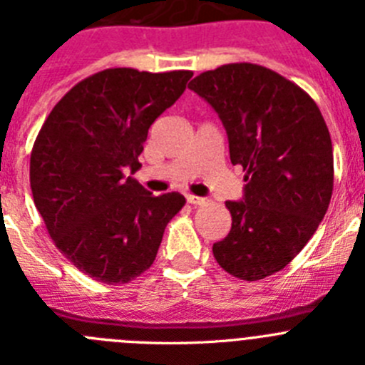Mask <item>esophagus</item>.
Segmentation results:
<instances>
[{
	"label": "esophagus",
	"instance_id": "esophagus-1",
	"mask_svg": "<svg viewBox=\"0 0 365 365\" xmlns=\"http://www.w3.org/2000/svg\"><path fill=\"white\" fill-rule=\"evenodd\" d=\"M187 203H190V205H203L205 203V200L200 198V196H192V195H187Z\"/></svg>",
	"mask_w": 365,
	"mask_h": 365
}]
</instances>
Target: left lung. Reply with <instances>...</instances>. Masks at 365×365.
Listing matches in <instances>:
<instances>
[{
    "instance_id": "1",
    "label": "left lung",
    "mask_w": 365,
    "mask_h": 365,
    "mask_svg": "<svg viewBox=\"0 0 365 365\" xmlns=\"http://www.w3.org/2000/svg\"><path fill=\"white\" fill-rule=\"evenodd\" d=\"M222 120L232 165L245 170L244 198L225 202L231 231L212 245L220 267L262 280L305 247L333 195V145L309 94L278 72L229 63L189 83Z\"/></svg>"
}]
</instances>
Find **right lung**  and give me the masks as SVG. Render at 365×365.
I'll return each mask as SVG.
<instances>
[{"mask_svg":"<svg viewBox=\"0 0 365 365\" xmlns=\"http://www.w3.org/2000/svg\"><path fill=\"white\" fill-rule=\"evenodd\" d=\"M190 71L105 68L68 91L31 153L36 209L61 255L103 284H127L153 265L163 231L185 205L153 196L133 176L149 127L185 91Z\"/></svg>","mask_w":365,"mask_h":365,"instance_id":"add662e5","label":"right lung"}]
</instances>
